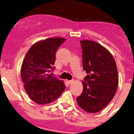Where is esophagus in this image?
<instances>
[{
  "instance_id": "1",
  "label": "esophagus",
  "mask_w": 134,
  "mask_h": 134,
  "mask_svg": "<svg viewBox=\"0 0 134 134\" xmlns=\"http://www.w3.org/2000/svg\"><path fill=\"white\" fill-rule=\"evenodd\" d=\"M67 82L69 84H71L73 82V80H67Z\"/></svg>"
}]
</instances>
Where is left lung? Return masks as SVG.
Returning a JSON list of instances; mask_svg holds the SVG:
<instances>
[{
	"label": "left lung",
	"mask_w": 134,
	"mask_h": 134,
	"mask_svg": "<svg viewBox=\"0 0 134 134\" xmlns=\"http://www.w3.org/2000/svg\"><path fill=\"white\" fill-rule=\"evenodd\" d=\"M80 42L83 69L88 75L82 81L83 92L76 100L85 111L97 113L109 104L116 94L118 69L113 55L104 46L92 40Z\"/></svg>",
	"instance_id": "1"
}]
</instances>
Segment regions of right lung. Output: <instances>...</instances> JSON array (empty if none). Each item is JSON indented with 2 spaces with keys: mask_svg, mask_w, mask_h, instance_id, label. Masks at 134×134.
<instances>
[{
  "mask_svg": "<svg viewBox=\"0 0 134 134\" xmlns=\"http://www.w3.org/2000/svg\"><path fill=\"white\" fill-rule=\"evenodd\" d=\"M65 39L49 38L29 49L21 65V74L25 91L36 103L46 104L58 98L65 89L64 83L52 76L57 49Z\"/></svg>",
  "mask_w": 134,
  "mask_h": 134,
  "instance_id": "add662e5",
  "label": "right lung"
}]
</instances>
